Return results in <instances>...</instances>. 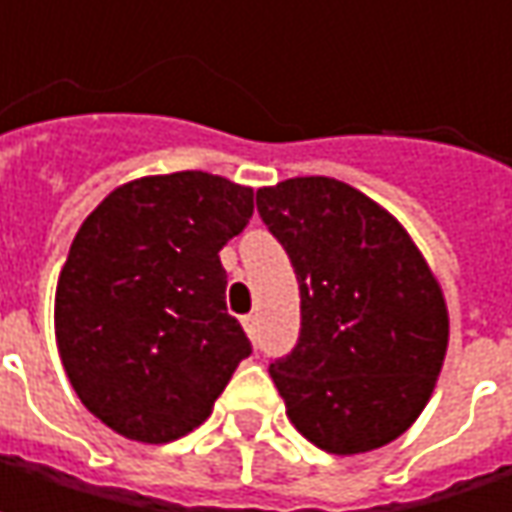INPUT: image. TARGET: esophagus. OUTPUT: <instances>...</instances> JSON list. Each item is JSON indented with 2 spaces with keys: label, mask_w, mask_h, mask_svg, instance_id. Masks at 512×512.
<instances>
[{
  "label": "esophagus",
  "mask_w": 512,
  "mask_h": 512,
  "mask_svg": "<svg viewBox=\"0 0 512 512\" xmlns=\"http://www.w3.org/2000/svg\"><path fill=\"white\" fill-rule=\"evenodd\" d=\"M242 327H245V333L250 339H256V330H259V319L256 316H242Z\"/></svg>",
  "instance_id": "obj_1"
}]
</instances>
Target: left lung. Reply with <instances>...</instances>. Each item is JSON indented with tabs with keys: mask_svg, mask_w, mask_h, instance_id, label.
<instances>
[{
	"mask_svg": "<svg viewBox=\"0 0 512 512\" xmlns=\"http://www.w3.org/2000/svg\"><path fill=\"white\" fill-rule=\"evenodd\" d=\"M256 207L302 296L299 344L270 364L287 419L336 456L399 439L430 402L450 339L422 250L390 210L330 176L259 187Z\"/></svg>",
	"mask_w": 512,
	"mask_h": 512,
	"instance_id": "8db88e82",
	"label": "left lung"
}]
</instances>
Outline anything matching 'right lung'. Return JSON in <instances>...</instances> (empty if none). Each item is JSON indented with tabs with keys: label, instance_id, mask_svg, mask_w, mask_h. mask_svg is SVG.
<instances>
[{
	"label": "right lung",
	"instance_id": "1",
	"mask_svg": "<svg viewBox=\"0 0 512 512\" xmlns=\"http://www.w3.org/2000/svg\"><path fill=\"white\" fill-rule=\"evenodd\" d=\"M250 216L253 187L179 170L110 190L79 227L56 285V347L76 396L119 436H187L250 356L219 262Z\"/></svg>",
	"mask_w": 512,
	"mask_h": 512
}]
</instances>
